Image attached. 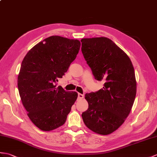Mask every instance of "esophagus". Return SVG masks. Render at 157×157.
Wrapping results in <instances>:
<instances>
[{
	"label": "esophagus",
	"mask_w": 157,
	"mask_h": 157,
	"mask_svg": "<svg viewBox=\"0 0 157 157\" xmlns=\"http://www.w3.org/2000/svg\"><path fill=\"white\" fill-rule=\"evenodd\" d=\"M83 97H84V95H83V94H78V99H79V100L83 99Z\"/></svg>",
	"instance_id": "1"
}]
</instances>
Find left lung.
<instances>
[{
    "instance_id": "1",
    "label": "left lung",
    "mask_w": 157,
    "mask_h": 157,
    "mask_svg": "<svg viewBox=\"0 0 157 157\" xmlns=\"http://www.w3.org/2000/svg\"><path fill=\"white\" fill-rule=\"evenodd\" d=\"M82 52L94 78L105 82L103 88L86 94L88 109L82 116L93 132L107 135L128 117L136 94L133 65L123 50L107 37L81 40Z\"/></svg>"
}]
</instances>
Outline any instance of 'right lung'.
<instances>
[{
	"label": "right lung",
	"mask_w": 157,
	"mask_h": 157,
	"mask_svg": "<svg viewBox=\"0 0 157 157\" xmlns=\"http://www.w3.org/2000/svg\"><path fill=\"white\" fill-rule=\"evenodd\" d=\"M78 39L51 36L29 51L22 61L18 89L31 122L43 131L64 124L78 98L76 92L57 87L79 51Z\"/></svg>",
	"instance_id": "1"
}]
</instances>
